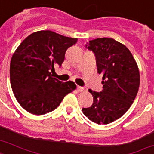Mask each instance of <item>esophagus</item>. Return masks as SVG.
Wrapping results in <instances>:
<instances>
[{"instance_id": "1", "label": "esophagus", "mask_w": 154, "mask_h": 154, "mask_svg": "<svg viewBox=\"0 0 154 154\" xmlns=\"http://www.w3.org/2000/svg\"><path fill=\"white\" fill-rule=\"evenodd\" d=\"M77 91L78 92H82L84 91V88L81 86H77Z\"/></svg>"}]
</instances>
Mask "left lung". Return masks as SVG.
I'll use <instances>...</instances> for the list:
<instances>
[{
	"mask_svg": "<svg viewBox=\"0 0 154 154\" xmlns=\"http://www.w3.org/2000/svg\"><path fill=\"white\" fill-rule=\"evenodd\" d=\"M89 42L88 49L96 57L97 72L102 75L103 90L89 89L94 103L82 112L97 124H109L122 117L134 102L140 85L138 66L129 49L112 38Z\"/></svg>",
	"mask_w": 154,
	"mask_h": 154,
	"instance_id": "obj_1",
	"label": "left lung"
}]
</instances>
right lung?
Returning <instances> with one entry per match:
<instances>
[{
	"mask_svg": "<svg viewBox=\"0 0 154 154\" xmlns=\"http://www.w3.org/2000/svg\"><path fill=\"white\" fill-rule=\"evenodd\" d=\"M77 38L42 30L28 36L11 58L10 83L18 103L35 115L58 107L68 94L76 89L73 82H62L51 76L54 65H61L68 48Z\"/></svg>",
	"mask_w": 154,
	"mask_h": 154,
	"instance_id": "obj_1",
	"label": "right lung"
}]
</instances>
